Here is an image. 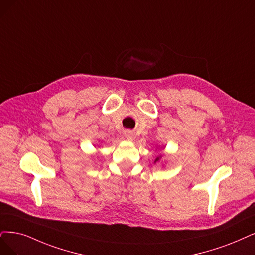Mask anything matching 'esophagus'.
I'll return each mask as SVG.
<instances>
[{
    "instance_id": "1",
    "label": "esophagus",
    "mask_w": 255,
    "mask_h": 255,
    "mask_svg": "<svg viewBox=\"0 0 255 255\" xmlns=\"http://www.w3.org/2000/svg\"><path fill=\"white\" fill-rule=\"evenodd\" d=\"M124 135H125V137L127 138V139H132L133 138V132L131 130H126L125 132H124Z\"/></svg>"
}]
</instances>
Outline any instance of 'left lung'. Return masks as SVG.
Here are the masks:
<instances>
[{
	"instance_id": "obj_1",
	"label": "left lung",
	"mask_w": 255,
	"mask_h": 255,
	"mask_svg": "<svg viewBox=\"0 0 255 255\" xmlns=\"http://www.w3.org/2000/svg\"><path fill=\"white\" fill-rule=\"evenodd\" d=\"M157 159H158V158H156V161H157Z\"/></svg>"
}]
</instances>
